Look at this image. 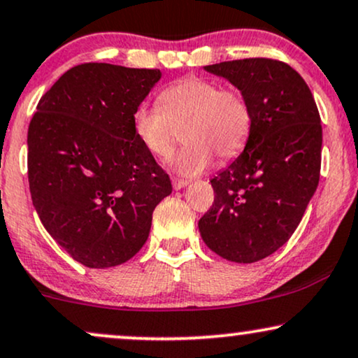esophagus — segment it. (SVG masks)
I'll list each match as a JSON object with an SVG mask.
<instances>
[{"label":"esophagus","mask_w":358,"mask_h":358,"mask_svg":"<svg viewBox=\"0 0 358 358\" xmlns=\"http://www.w3.org/2000/svg\"><path fill=\"white\" fill-rule=\"evenodd\" d=\"M188 185L187 180H173V188L175 190H182V188H185Z\"/></svg>","instance_id":"obj_1"}]
</instances>
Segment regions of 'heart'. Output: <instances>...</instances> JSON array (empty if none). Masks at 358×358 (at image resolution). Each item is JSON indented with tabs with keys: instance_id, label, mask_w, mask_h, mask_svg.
Returning a JSON list of instances; mask_svg holds the SVG:
<instances>
[{
	"instance_id": "obj_1",
	"label": "heart",
	"mask_w": 358,
	"mask_h": 358,
	"mask_svg": "<svg viewBox=\"0 0 358 358\" xmlns=\"http://www.w3.org/2000/svg\"><path fill=\"white\" fill-rule=\"evenodd\" d=\"M131 120L141 146L162 162L173 157L185 130L188 146L175 166L180 175L193 176L212 165L213 155L231 160L242 153L253 128V110L240 90L185 76L158 94V106H138Z\"/></svg>"
}]
</instances>
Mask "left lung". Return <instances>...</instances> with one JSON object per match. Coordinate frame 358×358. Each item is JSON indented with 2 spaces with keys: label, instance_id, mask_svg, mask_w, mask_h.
Masks as SVG:
<instances>
[{
  "label": "left lung",
  "instance_id": "8db88e82",
  "mask_svg": "<svg viewBox=\"0 0 358 358\" xmlns=\"http://www.w3.org/2000/svg\"><path fill=\"white\" fill-rule=\"evenodd\" d=\"M205 70L248 98L253 128L242 155L210 180L215 200L198 228L217 255L253 264L288 242L317 190L320 115L305 80L278 59H234Z\"/></svg>",
  "mask_w": 358,
  "mask_h": 358
}]
</instances>
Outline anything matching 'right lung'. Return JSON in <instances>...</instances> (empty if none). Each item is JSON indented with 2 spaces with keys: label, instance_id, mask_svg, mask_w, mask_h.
Returning <instances> with one entry per match:
<instances>
[{
  "label": "right lung",
  "instance_id": "obj_1",
  "mask_svg": "<svg viewBox=\"0 0 358 358\" xmlns=\"http://www.w3.org/2000/svg\"><path fill=\"white\" fill-rule=\"evenodd\" d=\"M160 70L83 63L41 96L28 128V182L43 227L76 262L108 268L135 257L170 176L133 131Z\"/></svg>",
  "mask_w": 358,
  "mask_h": 358
}]
</instances>
